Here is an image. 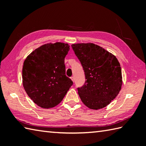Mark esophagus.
<instances>
[{
	"mask_svg": "<svg viewBox=\"0 0 146 146\" xmlns=\"http://www.w3.org/2000/svg\"><path fill=\"white\" fill-rule=\"evenodd\" d=\"M71 80H72L73 82H74V76H71Z\"/></svg>",
	"mask_w": 146,
	"mask_h": 146,
	"instance_id": "obj_1",
	"label": "esophagus"
}]
</instances>
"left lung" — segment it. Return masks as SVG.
Masks as SVG:
<instances>
[{"instance_id": "left-lung-1", "label": "left lung", "mask_w": 146, "mask_h": 146, "mask_svg": "<svg viewBox=\"0 0 146 146\" xmlns=\"http://www.w3.org/2000/svg\"><path fill=\"white\" fill-rule=\"evenodd\" d=\"M84 70L85 82L78 92L82 102L98 110L115 98L122 84V71L116 57L93 43L71 45Z\"/></svg>"}]
</instances>
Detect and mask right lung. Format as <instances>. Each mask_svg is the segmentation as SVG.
I'll list each match as a JSON object with an SVG mask.
<instances>
[{"label": "right lung", "mask_w": 146, "mask_h": 146, "mask_svg": "<svg viewBox=\"0 0 146 146\" xmlns=\"http://www.w3.org/2000/svg\"><path fill=\"white\" fill-rule=\"evenodd\" d=\"M69 50L68 44L49 43L35 49L24 61V88L38 106H56L72 86V80L65 73L64 58Z\"/></svg>", "instance_id": "right-lung-1"}]
</instances>
